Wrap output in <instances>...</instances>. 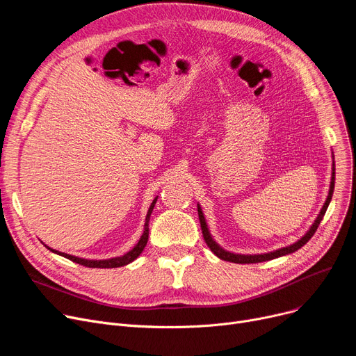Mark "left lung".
<instances>
[{
    "label": "left lung",
    "instance_id": "obj_1",
    "mask_svg": "<svg viewBox=\"0 0 356 356\" xmlns=\"http://www.w3.org/2000/svg\"><path fill=\"white\" fill-rule=\"evenodd\" d=\"M333 189H334V161L332 164V179H330V188H329V195L326 197V202L323 204V208L321 209L319 215H317L316 220L313 222V225L310 227V229L300 238L298 241H296L294 244L289 245V247H283L280 250H275V251H271V252H266V254H254V255H245V254H234V252H229L227 250H223L219 244H216V241L212 238L211 232H209V228H208V223H207V219H204V215L200 209V204H197V213H199V220H200V228H202V234H203V239L204 242H207L208 247L211 248V251L220 259L223 261H229V263H235V264H254V263H263V261H270V259H274V258H278V257H283V255H287V254H291L294 251H297L298 248H302L306 242L314 235L317 227H319L321 220L323 219L325 213H326V209L329 207V203L332 200V196H333Z\"/></svg>",
    "mask_w": 356,
    "mask_h": 356
}]
</instances>
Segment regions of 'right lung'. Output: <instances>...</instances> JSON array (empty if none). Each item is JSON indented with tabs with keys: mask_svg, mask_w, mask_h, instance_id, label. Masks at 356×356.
I'll return each mask as SVG.
<instances>
[{
	"mask_svg": "<svg viewBox=\"0 0 356 356\" xmlns=\"http://www.w3.org/2000/svg\"><path fill=\"white\" fill-rule=\"evenodd\" d=\"M156 202H157V197L153 200L152 204H149V209L147 212L145 222H144V231H143V235H141L140 241L137 242L136 247L133 250L128 251L127 254H124L121 257H114V258H108V259H86V258H79V257H74V255H70V254L56 251L53 248H49L47 245H44V247L47 250H50L51 252H54V254L62 255V257L73 261V263H78V264L89 267V268H117V267H124V266H127L129 263H133V261L143 252V250L147 245V241H148V222H149V216H152V212L154 209Z\"/></svg>",
	"mask_w": 356,
	"mask_h": 356,
	"instance_id": "right-lung-1",
	"label": "right lung"
}]
</instances>
